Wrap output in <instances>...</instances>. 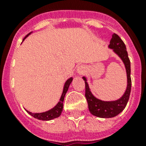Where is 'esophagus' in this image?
<instances>
[{
  "mask_svg": "<svg viewBox=\"0 0 146 146\" xmlns=\"http://www.w3.org/2000/svg\"><path fill=\"white\" fill-rule=\"evenodd\" d=\"M76 72H77L78 74H82L86 72V67L84 66H78L77 69H76Z\"/></svg>",
  "mask_w": 146,
  "mask_h": 146,
  "instance_id": "34e87169",
  "label": "esophagus"
}]
</instances>
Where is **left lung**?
Segmentation results:
<instances>
[{
  "mask_svg": "<svg viewBox=\"0 0 146 146\" xmlns=\"http://www.w3.org/2000/svg\"><path fill=\"white\" fill-rule=\"evenodd\" d=\"M108 48L113 49V51L122 60L124 64L127 76V86L124 94L119 99L111 102H105L98 99L92 95L90 91L89 84L87 82L86 78L83 76L82 79L86 84V98L88 106L90 113L98 117L111 118L118 115L120 112L123 111L127 106L129 100L130 91H131V78H130V61H129L128 54L127 51L126 45L122 39L117 34L113 33L112 35L110 44Z\"/></svg>",
  "mask_w": 146,
  "mask_h": 146,
  "instance_id": "1",
  "label": "left lung"
}]
</instances>
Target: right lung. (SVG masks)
<instances>
[{
  "label": "right lung",
  "instance_id": "1",
  "mask_svg": "<svg viewBox=\"0 0 146 146\" xmlns=\"http://www.w3.org/2000/svg\"><path fill=\"white\" fill-rule=\"evenodd\" d=\"M31 33L29 34L26 35V37L24 38V39L26 38L29 35H30ZM23 39V40H24ZM73 81V78L70 77V79L66 80V82H65V84H64V89H63V93L61 95V97L60 98L59 102L56 104V106H54L53 108L52 109H50L49 111H45V112H42V113H32L30 111H26L28 112L31 116H33V117L36 118L38 120H53V119H54V118H57L58 117L60 116L61 114V112L63 111V108H64V104H63V102H64V97H65V95H66V92L68 90L69 86H70V85Z\"/></svg>",
  "mask_w": 146,
  "mask_h": 146
}]
</instances>
